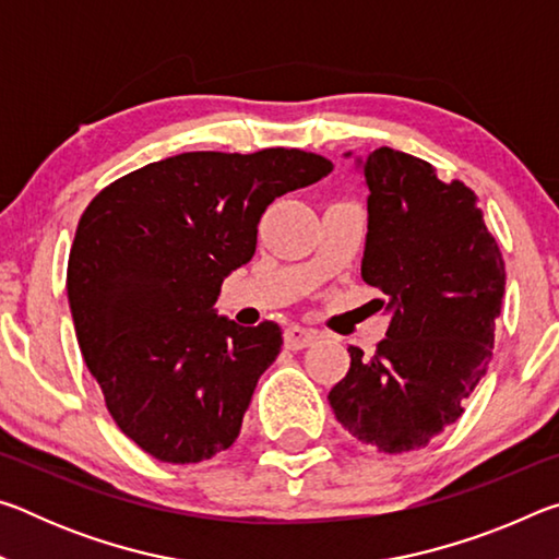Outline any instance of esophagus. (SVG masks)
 <instances>
[{"mask_svg": "<svg viewBox=\"0 0 559 559\" xmlns=\"http://www.w3.org/2000/svg\"><path fill=\"white\" fill-rule=\"evenodd\" d=\"M316 337H318L316 330H308V328H300V325H288L286 333H283V343H286L288 349H302V347L313 345Z\"/></svg>", "mask_w": 559, "mask_h": 559, "instance_id": "1", "label": "esophagus"}]
</instances>
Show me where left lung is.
Masks as SVG:
<instances>
[{
    "mask_svg": "<svg viewBox=\"0 0 559 559\" xmlns=\"http://www.w3.org/2000/svg\"><path fill=\"white\" fill-rule=\"evenodd\" d=\"M357 165L370 189L362 281L384 293L392 320L372 357L347 347L349 370L328 402L353 437L402 453L456 421L486 374L506 263L459 179L441 182L429 163L392 147Z\"/></svg>",
    "mask_w": 559,
    "mask_h": 559,
    "instance_id": "8db88e82",
    "label": "left lung"
}]
</instances>
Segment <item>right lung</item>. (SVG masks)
Instances as JSON below:
<instances>
[{
    "instance_id": "right-lung-1",
    "label": "right lung",
    "mask_w": 559,
    "mask_h": 559,
    "mask_svg": "<svg viewBox=\"0 0 559 559\" xmlns=\"http://www.w3.org/2000/svg\"><path fill=\"white\" fill-rule=\"evenodd\" d=\"M333 173L313 153H182L116 179L83 212L69 306L118 429L165 463H200L241 431L276 323L216 316L222 283L257 251L266 206Z\"/></svg>"
}]
</instances>
